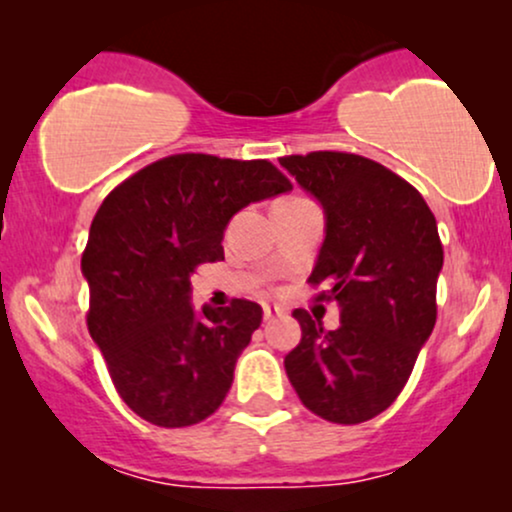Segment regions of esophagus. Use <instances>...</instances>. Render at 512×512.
<instances>
[{
    "instance_id": "esophagus-1",
    "label": "esophagus",
    "mask_w": 512,
    "mask_h": 512,
    "mask_svg": "<svg viewBox=\"0 0 512 512\" xmlns=\"http://www.w3.org/2000/svg\"><path fill=\"white\" fill-rule=\"evenodd\" d=\"M262 310H264V317H267V320H269V317H276V315L284 313V310H281L279 305H269V303H264Z\"/></svg>"
}]
</instances>
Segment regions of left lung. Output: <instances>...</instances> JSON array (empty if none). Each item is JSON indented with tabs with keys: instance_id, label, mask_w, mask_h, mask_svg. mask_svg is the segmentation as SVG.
I'll return each mask as SVG.
<instances>
[{
	"instance_id": "obj_1",
	"label": "left lung",
	"mask_w": 512,
	"mask_h": 512,
	"mask_svg": "<svg viewBox=\"0 0 512 512\" xmlns=\"http://www.w3.org/2000/svg\"><path fill=\"white\" fill-rule=\"evenodd\" d=\"M279 163L325 211L310 281L339 305L330 332L293 310L303 337L284 358L286 375L313 414L361 424L395 402L436 325V216L407 180L370 158L313 151Z\"/></svg>"
}]
</instances>
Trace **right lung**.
<instances>
[{
  "label": "right lung",
  "instance_id": "obj_1",
  "mask_svg": "<svg viewBox=\"0 0 512 512\" xmlns=\"http://www.w3.org/2000/svg\"><path fill=\"white\" fill-rule=\"evenodd\" d=\"M289 190L269 161L178 154L103 199L81 257L88 332L134 414L182 428L221 407L262 308L236 298L195 310L190 274L223 260V231L240 209Z\"/></svg>",
  "mask_w": 512,
  "mask_h": 512
}]
</instances>
